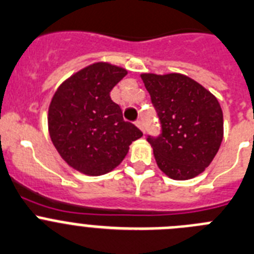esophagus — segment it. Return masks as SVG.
<instances>
[{"label": "esophagus", "mask_w": 254, "mask_h": 254, "mask_svg": "<svg viewBox=\"0 0 254 254\" xmlns=\"http://www.w3.org/2000/svg\"><path fill=\"white\" fill-rule=\"evenodd\" d=\"M135 124H136V127H139V129H140L141 130V131H145V127H144V123L143 122H141V120H138V122H136L135 123Z\"/></svg>", "instance_id": "34e87169"}]
</instances>
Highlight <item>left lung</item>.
<instances>
[{
  "instance_id": "1",
  "label": "left lung",
  "mask_w": 254,
  "mask_h": 254,
  "mask_svg": "<svg viewBox=\"0 0 254 254\" xmlns=\"http://www.w3.org/2000/svg\"><path fill=\"white\" fill-rule=\"evenodd\" d=\"M158 114L162 134L148 136L159 170L177 181L205 171L220 148L223 111L204 86L181 73H141Z\"/></svg>"
}]
</instances>
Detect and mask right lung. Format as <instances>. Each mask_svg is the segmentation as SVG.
Masks as SVG:
<instances>
[{
    "mask_svg": "<svg viewBox=\"0 0 254 254\" xmlns=\"http://www.w3.org/2000/svg\"><path fill=\"white\" fill-rule=\"evenodd\" d=\"M127 70L97 62L72 74L54 93L48 129L54 147L72 168L101 176L122 163L143 132L123 119L110 92Z\"/></svg>",
    "mask_w": 254,
    "mask_h": 254,
    "instance_id": "obj_1",
    "label": "right lung"
}]
</instances>
